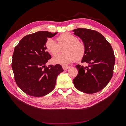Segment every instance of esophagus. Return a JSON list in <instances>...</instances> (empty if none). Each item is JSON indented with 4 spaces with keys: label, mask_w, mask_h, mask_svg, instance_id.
Masks as SVG:
<instances>
[{
    "label": "esophagus",
    "mask_w": 126,
    "mask_h": 126,
    "mask_svg": "<svg viewBox=\"0 0 126 126\" xmlns=\"http://www.w3.org/2000/svg\"><path fill=\"white\" fill-rule=\"evenodd\" d=\"M62 68L64 70V71H65V70H67L68 68H69L70 67H69V66H65V65H63L62 66Z\"/></svg>",
    "instance_id": "1"
}]
</instances>
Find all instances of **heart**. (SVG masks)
Segmentation results:
<instances>
[{
	"mask_svg": "<svg viewBox=\"0 0 126 126\" xmlns=\"http://www.w3.org/2000/svg\"><path fill=\"white\" fill-rule=\"evenodd\" d=\"M58 43L51 38L46 43V48L52 55H56L63 48L64 53L54 57L52 62L67 65L74 61H79L84 56L86 46L76 36L69 33H63L57 38Z\"/></svg>",
	"mask_w": 126,
	"mask_h": 126,
	"instance_id": "b5f03b06",
	"label": "heart"
}]
</instances>
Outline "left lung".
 Listing matches in <instances>:
<instances>
[{"mask_svg":"<svg viewBox=\"0 0 126 126\" xmlns=\"http://www.w3.org/2000/svg\"><path fill=\"white\" fill-rule=\"evenodd\" d=\"M73 32L86 46L82 62L88 64L86 67L76 66L78 73L73 79L74 86L86 93L98 92L108 84L113 74L115 57L112 46L103 35L94 30L78 28Z\"/></svg>","mask_w":126,"mask_h":126,"instance_id":"left-lung-1","label":"left lung"}]
</instances>
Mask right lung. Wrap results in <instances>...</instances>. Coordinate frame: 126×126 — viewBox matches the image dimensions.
Listing matches in <instances>:
<instances>
[{
	"label": "right lung",
	"instance_id": "obj_1",
	"mask_svg": "<svg viewBox=\"0 0 126 126\" xmlns=\"http://www.w3.org/2000/svg\"><path fill=\"white\" fill-rule=\"evenodd\" d=\"M57 33L39 31L27 35L14 48L12 63L14 79L27 94L37 97L48 94L54 88L57 76L63 71L60 64L46 65L51 58L46 43L47 38Z\"/></svg>",
	"mask_w": 126,
	"mask_h": 126
}]
</instances>
